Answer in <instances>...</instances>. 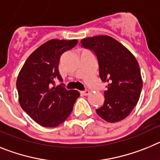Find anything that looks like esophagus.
Here are the masks:
<instances>
[{"label": "esophagus", "mask_w": 160, "mask_h": 160, "mask_svg": "<svg viewBox=\"0 0 160 160\" xmlns=\"http://www.w3.org/2000/svg\"><path fill=\"white\" fill-rule=\"evenodd\" d=\"M80 93L84 96H88V94H89V91H88V89H85V90H84V91L80 92Z\"/></svg>", "instance_id": "1"}]
</instances>
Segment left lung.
<instances>
[{"label": "left lung", "instance_id": "8db88e82", "mask_svg": "<svg viewBox=\"0 0 160 160\" xmlns=\"http://www.w3.org/2000/svg\"><path fill=\"white\" fill-rule=\"evenodd\" d=\"M80 42L93 51L100 78L108 83L103 105L96 112L108 122L123 120L137 105L142 88L138 61L126 47L108 35L85 38Z\"/></svg>", "mask_w": 160, "mask_h": 160}]
</instances>
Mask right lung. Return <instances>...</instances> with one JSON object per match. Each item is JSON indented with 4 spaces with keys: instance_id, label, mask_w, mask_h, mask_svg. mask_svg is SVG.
Masks as SVG:
<instances>
[{
    "instance_id": "add662e5",
    "label": "right lung",
    "mask_w": 160,
    "mask_h": 160,
    "mask_svg": "<svg viewBox=\"0 0 160 160\" xmlns=\"http://www.w3.org/2000/svg\"><path fill=\"white\" fill-rule=\"evenodd\" d=\"M78 40L51 39L28 57L17 79L21 107L34 122L44 127H56L69 117L80 92L67 90L59 72L61 55L77 44Z\"/></svg>"
}]
</instances>
